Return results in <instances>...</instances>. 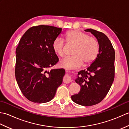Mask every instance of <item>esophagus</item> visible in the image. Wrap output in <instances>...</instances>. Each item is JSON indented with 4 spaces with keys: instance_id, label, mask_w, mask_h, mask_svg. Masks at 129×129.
Listing matches in <instances>:
<instances>
[{
    "instance_id": "34e87169",
    "label": "esophagus",
    "mask_w": 129,
    "mask_h": 129,
    "mask_svg": "<svg viewBox=\"0 0 129 129\" xmlns=\"http://www.w3.org/2000/svg\"><path fill=\"white\" fill-rule=\"evenodd\" d=\"M63 81L65 83H69L70 82H72V79H71V78L70 77L69 75H66L64 78V80H63Z\"/></svg>"
}]
</instances>
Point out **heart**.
Wrapping results in <instances>:
<instances>
[{"label": "heart", "mask_w": 129, "mask_h": 129, "mask_svg": "<svg viewBox=\"0 0 129 129\" xmlns=\"http://www.w3.org/2000/svg\"><path fill=\"white\" fill-rule=\"evenodd\" d=\"M68 44L74 45L72 56H67L60 61V65L67 69H74L81 66L83 63L87 65L94 61L98 56L99 46L94 37H89L85 33L79 30L68 31L65 35ZM64 41L56 38L53 41L52 48L55 53L60 56L64 55Z\"/></svg>", "instance_id": "1"}]
</instances>
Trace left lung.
<instances>
[{"mask_svg":"<svg viewBox=\"0 0 129 129\" xmlns=\"http://www.w3.org/2000/svg\"><path fill=\"white\" fill-rule=\"evenodd\" d=\"M85 31L96 38L99 51L90 66L78 72L75 81L81 89L71 98L79 105L88 106L100 103L110 90L115 77V50L110 40L102 32L92 29Z\"/></svg>","mask_w":129,"mask_h":129,"instance_id":"8db88e82","label":"left lung"}]
</instances>
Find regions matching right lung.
<instances>
[{"label":"right lung","instance_id":"add662e5","mask_svg":"<svg viewBox=\"0 0 129 129\" xmlns=\"http://www.w3.org/2000/svg\"><path fill=\"white\" fill-rule=\"evenodd\" d=\"M61 31L49 25L33 26L24 33L16 49V80L24 96L32 102L50 101L62 84L64 69L48 70L59 61L52 44Z\"/></svg>","mask_w":129,"mask_h":129}]
</instances>
